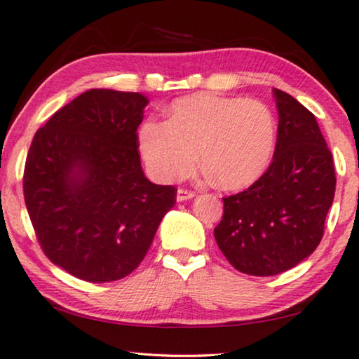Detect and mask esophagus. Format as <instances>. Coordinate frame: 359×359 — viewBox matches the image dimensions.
<instances>
[{"label": "esophagus", "instance_id": "esophagus-1", "mask_svg": "<svg viewBox=\"0 0 359 359\" xmlns=\"http://www.w3.org/2000/svg\"><path fill=\"white\" fill-rule=\"evenodd\" d=\"M196 196L194 191H189V189H184V188H180L178 192H176V201L178 202H183V201H188L192 199V197Z\"/></svg>", "mask_w": 359, "mask_h": 359}]
</instances>
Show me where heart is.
<instances>
[{
	"label": "heart",
	"instance_id": "obj_1",
	"mask_svg": "<svg viewBox=\"0 0 359 359\" xmlns=\"http://www.w3.org/2000/svg\"><path fill=\"white\" fill-rule=\"evenodd\" d=\"M165 123L145 121L137 144L150 173L170 183L201 162L223 189H243L261 178L272 158L277 123L266 103L202 92L176 98Z\"/></svg>",
	"mask_w": 359,
	"mask_h": 359
}]
</instances>
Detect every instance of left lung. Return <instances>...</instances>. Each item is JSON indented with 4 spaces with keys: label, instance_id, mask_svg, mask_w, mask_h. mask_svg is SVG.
I'll list each match as a JSON object with an SVG mask.
<instances>
[{
    "label": "left lung",
    "instance_id": "obj_1",
    "mask_svg": "<svg viewBox=\"0 0 359 359\" xmlns=\"http://www.w3.org/2000/svg\"><path fill=\"white\" fill-rule=\"evenodd\" d=\"M277 145L266 173L246 191L223 197L215 241L236 270L256 277L287 272L311 256L324 235L335 196V168L316 116L273 89Z\"/></svg>",
    "mask_w": 359,
    "mask_h": 359
}]
</instances>
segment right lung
<instances>
[{
    "label": "right lung",
    "instance_id": "1",
    "mask_svg": "<svg viewBox=\"0 0 359 359\" xmlns=\"http://www.w3.org/2000/svg\"><path fill=\"white\" fill-rule=\"evenodd\" d=\"M147 97L90 89L35 133L24 199L41 249L55 266L92 283L115 282L147 254L175 186L145 178L137 128Z\"/></svg>",
    "mask_w": 359,
    "mask_h": 359
}]
</instances>
